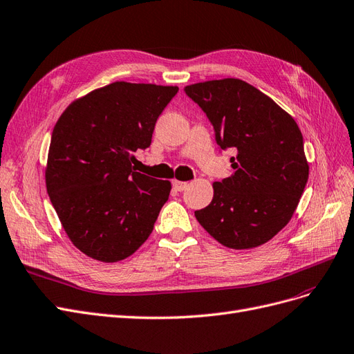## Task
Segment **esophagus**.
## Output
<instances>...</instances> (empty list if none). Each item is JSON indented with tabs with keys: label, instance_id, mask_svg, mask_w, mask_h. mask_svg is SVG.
Segmentation results:
<instances>
[{
	"label": "esophagus",
	"instance_id": "esophagus-1",
	"mask_svg": "<svg viewBox=\"0 0 354 354\" xmlns=\"http://www.w3.org/2000/svg\"><path fill=\"white\" fill-rule=\"evenodd\" d=\"M172 185H174V188H175L176 191H179V192H180V191H184V189H185V188L188 187V184H187V182H182V180H176V179H175V180L172 182Z\"/></svg>",
	"mask_w": 354,
	"mask_h": 354
}]
</instances>
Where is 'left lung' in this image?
Masks as SVG:
<instances>
[{
	"label": "left lung",
	"instance_id": "obj_1",
	"mask_svg": "<svg viewBox=\"0 0 354 354\" xmlns=\"http://www.w3.org/2000/svg\"><path fill=\"white\" fill-rule=\"evenodd\" d=\"M213 124L216 142L235 148L234 174L213 184V200L196 218L222 245L259 247L287 225L309 178L303 135L275 101L241 79L185 86Z\"/></svg>",
	"mask_w": 354,
	"mask_h": 354
}]
</instances>
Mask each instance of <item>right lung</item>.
Masks as SVG:
<instances>
[{"label":"right lung","instance_id":"obj_1","mask_svg":"<svg viewBox=\"0 0 354 354\" xmlns=\"http://www.w3.org/2000/svg\"><path fill=\"white\" fill-rule=\"evenodd\" d=\"M178 86L113 82L75 100L57 120L45 184L67 236L88 257H129L153 232L169 180L132 169Z\"/></svg>","mask_w":354,"mask_h":354}]
</instances>
